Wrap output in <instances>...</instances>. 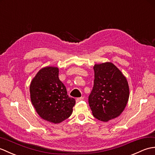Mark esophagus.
<instances>
[{
	"label": "esophagus",
	"mask_w": 155,
	"mask_h": 155,
	"mask_svg": "<svg viewBox=\"0 0 155 155\" xmlns=\"http://www.w3.org/2000/svg\"><path fill=\"white\" fill-rule=\"evenodd\" d=\"M84 97H78V98L76 99V102H79V101H82V100H84Z\"/></svg>",
	"instance_id": "obj_1"
}]
</instances>
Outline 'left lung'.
Returning a JSON list of instances; mask_svg holds the SVG:
<instances>
[{
  "label": "left lung",
  "instance_id": "obj_1",
  "mask_svg": "<svg viewBox=\"0 0 155 155\" xmlns=\"http://www.w3.org/2000/svg\"><path fill=\"white\" fill-rule=\"evenodd\" d=\"M94 87L88 97L92 113L96 119L108 121L123 111L129 97L126 78L111 62L95 64Z\"/></svg>",
  "mask_w": 155,
  "mask_h": 155
}]
</instances>
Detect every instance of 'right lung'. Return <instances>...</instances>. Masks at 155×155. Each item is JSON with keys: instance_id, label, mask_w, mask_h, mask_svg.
Returning <instances> with one entry per match:
<instances>
[{"instance_id": "right-lung-1", "label": "right lung", "mask_w": 155, "mask_h": 155, "mask_svg": "<svg viewBox=\"0 0 155 155\" xmlns=\"http://www.w3.org/2000/svg\"><path fill=\"white\" fill-rule=\"evenodd\" d=\"M58 74V68H44L38 72L30 86L31 101L38 114L54 123L68 119L75 104V99L68 96Z\"/></svg>"}]
</instances>
